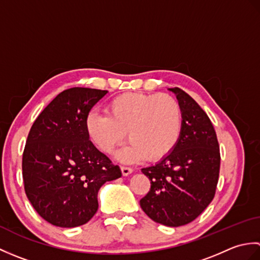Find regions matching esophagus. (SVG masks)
Here are the masks:
<instances>
[{
  "label": "esophagus",
  "mask_w": 260,
  "mask_h": 260,
  "mask_svg": "<svg viewBox=\"0 0 260 260\" xmlns=\"http://www.w3.org/2000/svg\"><path fill=\"white\" fill-rule=\"evenodd\" d=\"M120 170H121V173H123V175H124V176H127V175H129L131 173H133V170H132L131 168L121 167V168H120Z\"/></svg>",
  "instance_id": "esophagus-1"
}]
</instances>
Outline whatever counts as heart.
<instances>
[{"mask_svg": "<svg viewBox=\"0 0 260 260\" xmlns=\"http://www.w3.org/2000/svg\"><path fill=\"white\" fill-rule=\"evenodd\" d=\"M106 112L107 115L90 112L85 127L93 144L105 153L113 152L127 132L131 142L116 154L120 162L161 161L180 140L182 109L170 95L123 93L107 104Z\"/></svg>", "mask_w": 260, "mask_h": 260, "instance_id": "1", "label": "heart"}]
</instances>
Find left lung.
Listing matches in <instances>:
<instances>
[{
  "label": "left lung",
  "mask_w": 260,
  "mask_h": 260,
  "mask_svg": "<svg viewBox=\"0 0 260 260\" xmlns=\"http://www.w3.org/2000/svg\"><path fill=\"white\" fill-rule=\"evenodd\" d=\"M182 109V132L174 150L155 165L142 169L151 190L140 204L153 221L180 227L199 217L212 201L220 170L217 134L198 103L170 88Z\"/></svg>",
  "instance_id": "1"
}]
</instances>
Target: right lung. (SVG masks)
Returning <instances> with one entry per match:
<instances>
[{
    "instance_id": "add662e5",
    "label": "right lung",
    "mask_w": 260,
    "mask_h": 260,
    "mask_svg": "<svg viewBox=\"0 0 260 260\" xmlns=\"http://www.w3.org/2000/svg\"><path fill=\"white\" fill-rule=\"evenodd\" d=\"M107 90L75 87L42 110L27 135L22 158L24 190L32 207L53 225L87 223L98 210V191L120 169L89 141L85 120Z\"/></svg>"
}]
</instances>
